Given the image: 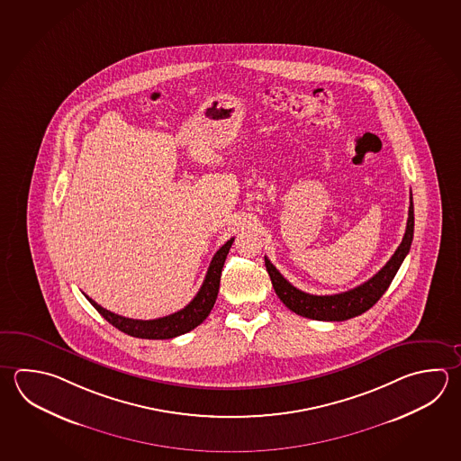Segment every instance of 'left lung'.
<instances>
[{
	"label": "left lung",
	"instance_id": "1",
	"mask_svg": "<svg viewBox=\"0 0 461 461\" xmlns=\"http://www.w3.org/2000/svg\"><path fill=\"white\" fill-rule=\"evenodd\" d=\"M414 236V205H412V194L409 197L408 225L406 233L402 236L398 249L391 256L390 261L383 266L382 269L375 274L370 280L364 282L362 285L336 294V295H312L304 294L302 290L294 287L287 278L276 269V266L264 258L266 269L269 272L272 287L276 290L280 302L292 310L294 313L318 320V321H346L350 318H356L358 314L365 313L370 310L383 294L390 287L393 278L408 256Z\"/></svg>",
	"mask_w": 461,
	"mask_h": 461
}]
</instances>
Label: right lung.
<instances>
[{
  "label": "right lung",
  "instance_id": "1",
  "mask_svg": "<svg viewBox=\"0 0 461 461\" xmlns=\"http://www.w3.org/2000/svg\"><path fill=\"white\" fill-rule=\"evenodd\" d=\"M235 241V238L228 240L217 254L213 256V259L210 262L209 270L205 280L202 284L197 295L194 296L191 303L184 306L183 310L163 316L158 320H131L125 318L121 314L113 313L109 310L103 308L101 304H97L95 300H89V303L96 308L99 314L115 326L117 330L129 334L131 338H140V339H173L181 334H185L189 330L197 328L200 322L203 321L209 316L215 300H217L218 288H220V277H221V269L225 264L226 256L231 248V244Z\"/></svg>",
  "mask_w": 461,
  "mask_h": 461
}]
</instances>
